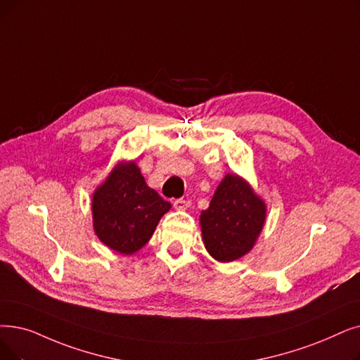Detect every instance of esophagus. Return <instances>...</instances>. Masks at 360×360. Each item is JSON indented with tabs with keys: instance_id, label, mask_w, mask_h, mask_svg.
I'll use <instances>...</instances> for the list:
<instances>
[{
	"instance_id": "obj_1",
	"label": "esophagus",
	"mask_w": 360,
	"mask_h": 360,
	"mask_svg": "<svg viewBox=\"0 0 360 360\" xmlns=\"http://www.w3.org/2000/svg\"><path fill=\"white\" fill-rule=\"evenodd\" d=\"M191 206V201L190 200H184V198H178L174 201V207L176 210H186Z\"/></svg>"
}]
</instances>
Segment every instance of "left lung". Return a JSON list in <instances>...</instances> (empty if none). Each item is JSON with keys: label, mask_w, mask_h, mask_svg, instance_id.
Wrapping results in <instances>:
<instances>
[{"label": "left lung", "mask_w": 360, "mask_h": 360, "mask_svg": "<svg viewBox=\"0 0 360 360\" xmlns=\"http://www.w3.org/2000/svg\"><path fill=\"white\" fill-rule=\"evenodd\" d=\"M266 221L264 201L241 176L228 174L214 191L209 209L200 214L202 243L217 262L245 256Z\"/></svg>", "instance_id": "8db88e82"}]
</instances>
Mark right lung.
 <instances>
[{
    "mask_svg": "<svg viewBox=\"0 0 360 360\" xmlns=\"http://www.w3.org/2000/svg\"><path fill=\"white\" fill-rule=\"evenodd\" d=\"M169 209L170 202L150 188L135 162H120L94 191V231L115 252L134 255Z\"/></svg>",
    "mask_w": 360,
    "mask_h": 360,
    "instance_id": "add662e5",
    "label": "right lung"
}]
</instances>
